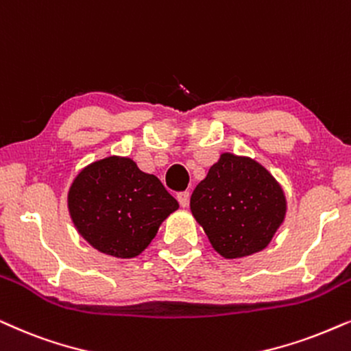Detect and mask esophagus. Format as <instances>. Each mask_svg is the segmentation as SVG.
<instances>
[{
    "instance_id": "34e87169",
    "label": "esophagus",
    "mask_w": 351,
    "mask_h": 351,
    "mask_svg": "<svg viewBox=\"0 0 351 351\" xmlns=\"http://www.w3.org/2000/svg\"><path fill=\"white\" fill-rule=\"evenodd\" d=\"M177 199H179V204L182 208H186V206H189V202H190V193L189 192L177 193Z\"/></svg>"
}]
</instances>
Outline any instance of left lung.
<instances>
[{"mask_svg": "<svg viewBox=\"0 0 351 351\" xmlns=\"http://www.w3.org/2000/svg\"><path fill=\"white\" fill-rule=\"evenodd\" d=\"M190 209L227 259L265 250L284 222L282 186L254 159L222 153L190 198Z\"/></svg>", "mask_w": 351, "mask_h": 351, "instance_id": "left-lung-1", "label": "left lung"}]
</instances>
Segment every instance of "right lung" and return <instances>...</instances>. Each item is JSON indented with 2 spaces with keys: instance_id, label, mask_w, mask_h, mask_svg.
Here are the masks:
<instances>
[{
  "instance_id": "obj_1",
  "label": "right lung",
  "mask_w": 351,
  "mask_h": 351,
  "mask_svg": "<svg viewBox=\"0 0 351 351\" xmlns=\"http://www.w3.org/2000/svg\"><path fill=\"white\" fill-rule=\"evenodd\" d=\"M67 206L79 234L93 248L114 258H135L179 203L156 176L140 171L130 158L109 156L79 172Z\"/></svg>"
}]
</instances>
